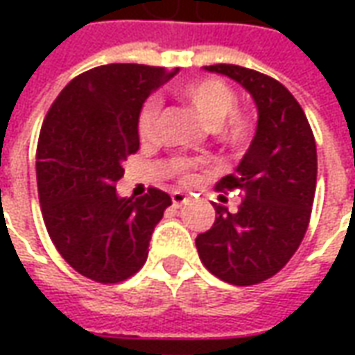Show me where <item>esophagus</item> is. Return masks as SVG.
<instances>
[{"label": "esophagus", "instance_id": "obj_1", "mask_svg": "<svg viewBox=\"0 0 355 355\" xmlns=\"http://www.w3.org/2000/svg\"><path fill=\"white\" fill-rule=\"evenodd\" d=\"M171 200H173V205H175V207H182L188 198H186V193L178 192L177 190V192L171 193Z\"/></svg>", "mask_w": 355, "mask_h": 355}]
</instances>
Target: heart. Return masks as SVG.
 <instances>
[{"instance_id":"1","label":"heart","mask_w":355,"mask_h":355,"mask_svg":"<svg viewBox=\"0 0 355 355\" xmlns=\"http://www.w3.org/2000/svg\"><path fill=\"white\" fill-rule=\"evenodd\" d=\"M178 94L190 102L200 117L213 127L218 139L232 148H239L245 144L251 137L253 123L249 116L238 110V93L232 85L220 78H198L188 80L178 85ZM162 112V102L155 96H150L142 102L137 114V132L139 139L144 142L155 137V123ZM193 167L196 163L190 159H175L173 171L180 178V182H192Z\"/></svg>"}]
</instances>
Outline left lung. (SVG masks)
I'll use <instances>...</instances> for the list:
<instances>
[{"instance_id": "obj_1", "label": "left lung", "mask_w": 355, "mask_h": 355, "mask_svg": "<svg viewBox=\"0 0 355 355\" xmlns=\"http://www.w3.org/2000/svg\"><path fill=\"white\" fill-rule=\"evenodd\" d=\"M205 70L224 73L251 93L259 125L236 173L216 184L218 192L243 193L238 211L213 203L215 224L196 238V247L218 279L257 285L291 261L308 230L318 178L315 139L304 110L277 80L236 64Z\"/></svg>"}]
</instances>
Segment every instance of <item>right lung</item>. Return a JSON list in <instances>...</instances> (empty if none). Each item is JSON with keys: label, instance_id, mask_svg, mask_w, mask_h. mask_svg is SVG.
Segmentation results:
<instances>
[{"label": "right lung", "instance_id": "obj_1", "mask_svg": "<svg viewBox=\"0 0 355 355\" xmlns=\"http://www.w3.org/2000/svg\"><path fill=\"white\" fill-rule=\"evenodd\" d=\"M178 70L106 64L80 73L43 119L35 175L51 241L70 266L96 283H119L144 266L155 224L171 196L148 188L117 198L123 162L140 142L137 114Z\"/></svg>", "mask_w": 355, "mask_h": 355}]
</instances>
